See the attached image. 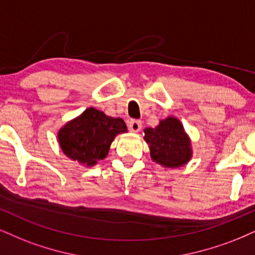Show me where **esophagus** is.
Returning <instances> with one entry per match:
<instances>
[{
    "label": "esophagus",
    "instance_id": "obj_1",
    "mask_svg": "<svg viewBox=\"0 0 255 255\" xmlns=\"http://www.w3.org/2000/svg\"><path fill=\"white\" fill-rule=\"evenodd\" d=\"M128 127L131 132H139L140 128H142V122L137 121V119H131V121L128 123Z\"/></svg>",
    "mask_w": 255,
    "mask_h": 255
}]
</instances>
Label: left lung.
<instances>
[{
  "label": "left lung",
  "mask_w": 255,
  "mask_h": 255,
  "mask_svg": "<svg viewBox=\"0 0 255 255\" xmlns=\"http://www.w3.org/2000/svg\"><path fill=\"white\" fill-rule=\"evenodd\" d=\"M144 140L152 161L164 168L183 166L193 157L190 137L180 119L172 116L159 121L156 128H144Z\"/></svg>",
  "instance_id": "left-lung-1"
}]
</instances>
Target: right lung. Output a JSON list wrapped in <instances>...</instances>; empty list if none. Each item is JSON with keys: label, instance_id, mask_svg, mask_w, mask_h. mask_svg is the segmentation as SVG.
Instances as JSON below:
<instances>
[{"label": "right lung", "instance_id": "right-lung-1", "mask_svg": "<svg viewBox=\"0 0 255 255\" xmlns=\"http://www.w3.org/2000/svg\"><path fill=\"white\" fill-rule=\"evenodd\" d=\"M125 132L128 128L122 118L89 108L59 130L58 142L66 157L91 168L108 156L116 136Z\"/></svg>", "mask_w": 255, "mask_h": 255}]
</instances>
